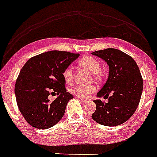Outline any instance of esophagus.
<instances>
[{
  "instance_id": "obj_1",
  "label": "esophagus",
  "mask_w": 157,
  "mask_h": 157,
  "mask_svg": "<svg viewBox=\"0 0 157 157\" xmlns=\"http://www.w3.org/2000/svg\"><path fill=\"white\" fill-rule=\"evenodd\" d=\"M80 101L83 102V103H87L88 102L87 99H84V98H80Z\"/></svg>"
}]
</instances>
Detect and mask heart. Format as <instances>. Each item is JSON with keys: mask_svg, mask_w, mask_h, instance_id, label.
Returning a JSON list of instances; mask_svg holds the SVG:
<instances>
[{"mask_svg": "<svg viewBox=\"0 0 157 157\" xmlns=\"http://www.w3.org/2000/svg\"><path fill=\"white\" fill-rule=\"evenodd\" d=\"M78 64L82 67L85 68L90 73H92L93 78L96 82H101L103 78V73L100 70L101 64L96 58L87 56L82 58L78 61ZM63 78L67 84H71L73 81V70L71 67H67L63 71ZM96 87L93 85L84 86L76 85L70 90L72 94L79 98H87L91 93L95 92Z\"/></svg>", "mask_w": 157, "mask_h": 157, "instance_id": "heart-1", "label": "heart"}]
</instances>
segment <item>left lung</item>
<instances>
[{
    "label": "left lung",
    "instance_id": "1",
    "mask_svg": "<svg viewBox=\"0 0 157 157\" xmlns=\"http://www.w3.org/2000/svg\"><path fill=\"white\" fill-rule=\"evenodd\" d=\"M92 55L103 59L109 66L106 83L97 93L98 99L92 118L105 126H117L131 118L140 103L143 80L140 70L132 57L113 48L95 51ZM109 98L104 103L99 98Z\"/></svg>",
    "mask_w": 157,
    "mask_h": 157
}]
</instances>
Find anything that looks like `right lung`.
Here are the masks:
<instances>
[{"label":"right lung","mask_w":157,"mask_h":157,"mask_svg":"<svg viewBox=\"0 0 157 157\" xmlns=\"http://www.w3.org/2000/svg\"><path fill=\"white\" fill-rule=\"evenodd\" d=\"M79 54L52 50L28 60L15 82L17 107L25 120L38 129H48L64 116L73 96L67 92L63 71ZM59 96L51 101L49 95Z\"/></svg>","instance_id":"right-lung-1"}]
</instances>
